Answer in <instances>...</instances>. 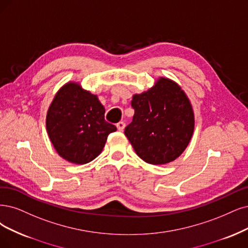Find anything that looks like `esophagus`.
<instances>
[{
	"label": "esophagus",
	"instance_id": "esophagus-1",
	"mask_svg": "<svg viewBox=\"0 0 248 248\" xmlns=\"http://www.w3.org/2000/svg\"><path fill=\"white\" fill-rule=\"evenodd\" d=\"M124 126H125V123H124V122H119V123L116 124L117 130L121 131V132H123V131L124 130Z\"/></svg>",
	"mask_w": 248,
	"mask_h": 248
}]
</instances>
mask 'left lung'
Masks as SVG:
<instances>
[{
	"mask_svg": "<svg viewBox=\"0 0 248 248\" xmlns=\"http://www.w3.org/2000/svg\"><path fill=\"white\" fill-rule=\"evenodd\" d=\"M133 121L124 129L138 156L150 164H164L179 157L194 131V114L183 90L168 78L134 95Z\"/></svg>",
	"mask_w": 248,
	"mask_h": 248,
	"instance_id": "1",
	"label": "left lung"
}]
</instances>
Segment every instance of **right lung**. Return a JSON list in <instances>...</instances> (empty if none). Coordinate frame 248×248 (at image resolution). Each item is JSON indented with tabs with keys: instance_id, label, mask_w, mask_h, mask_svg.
I'll use <instances>...</instances> for the list:
<instances>
[{
	"instance_id": "obj_1",
	"label": "right lung",
	"mask_w": 248,
	"mask_h": 248,
	"mask_svg": "<svg viewBox=\"0 0 248 248\" xmlns=\"http://www.w3.org/2000/svg\"><path fill=\"white\" fill-rule=\"evenodd\" d=\"M105 108L96 95L69 82L59 90L49 107L46 126L61 157L85 164L102 152L116 126L104 118Z\"/></svg>"
}]
</instances>
